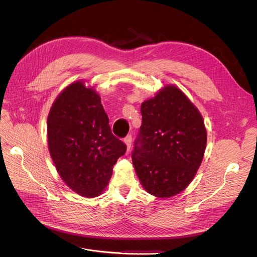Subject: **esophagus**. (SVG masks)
<instances>
[{"instance_id":"1","label":"esophagus","mask_w":257,"mask_h":257,"mask_svg":"<svg viewBox=\"0 0 257 257\" xmlns=\"http://www.w3.org/2000/svg\"><path fill=\"white\" fill-rule=\"evenodd\" d=\"M124 142H125V144H126V146H127V149L129 150L130 148H131V145H132V137H131V134H129V136H127V137L124 139Z\"/></svg>"}]
</instances>
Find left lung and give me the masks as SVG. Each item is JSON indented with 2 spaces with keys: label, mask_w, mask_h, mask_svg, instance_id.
I'll return each mask as SVG.
<instances>
[{
  "label": "left lung",
  "mask_w": 257,
  "mask_h": 257,
  "mask_svg": "<svg viewBox=\"0 0 257 257\" xmlns=\"http://www.w3.org/2000/svg\"><path fill=\"white\" fill-rule=\"evenodd\" d=\"M142 126L132 163L145 190L172 197L191 183L206 148L203 118L176 86L167 85L142 104Z\"/></svg>",
  "instance_id": "1"
}]
</instances>
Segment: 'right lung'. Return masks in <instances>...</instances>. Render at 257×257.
<instances>
[{
    "label": "right lung",
    "mask_w": 257,
    "mask_h": 257,
    "mask_svg": "<svg viewBox=\"0 0 257 257\" xmlns=\"http://www.w3.org/2000/svg\"><path fill=\"white\" fill-rule=\"evenodd\" d=\"M48 143L62 180L87 198L103 192L116 160L127 149L112 134L99 94L81 81L67 86L53 103Z\"/></svg>",
    "instance_id": "1"
}]
</instances>
